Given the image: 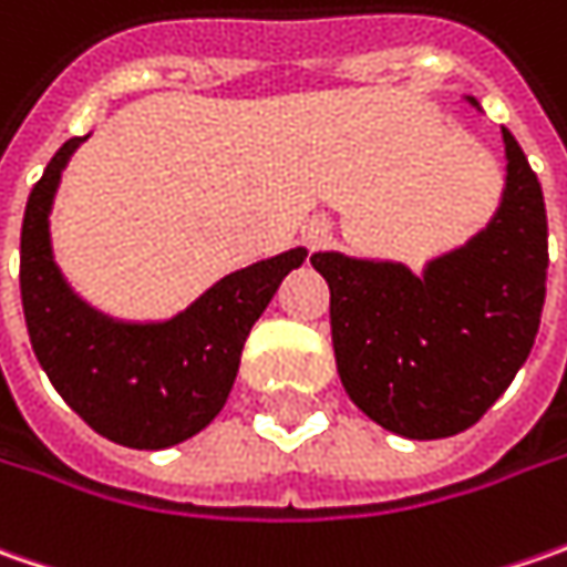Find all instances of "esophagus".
<instances>
[{
    "label": "esophagus",
    "mask_w": 567,
    "mask_h": 567,
    "mask_svg": "<svg viewBox=\"0 0 567 567\" xmlns=\"http://www.w3.org/2000/svg\"><path fill=\"white\" fill-rule=\"evenodd\" d=\"M302 239H306L309 249H316V246H321V243L328 239V227H324L321 220H312L309 227H302Z\"/></svg>",
    "instance_id": "obj_1"
}]
</instances>
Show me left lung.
Listing matches in <instances>:
<instances>
[{
    "label": "left lung",
    "instance_id": "left-lung-1",
    "mask_svg": "<svg viewBox=\"0 0 567 567\" xmlns=\"http://www.w3.org/2000/svg\"><path fill=\"white\" fill-rule=\"evenodd\" d=\"M502 138L508 188L495 220L464 249L435 258L423 277L391 261L312 255L331 290L340 381L369 420L403 439H447L480 423L539 331L546 205L520 144L508 128Z\"/></svg>",
    "mask_w": 567,
    "mask_h": 567
}]
</instances>
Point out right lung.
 I'll return each instance as SVG.
<instances>
[{"instance_id":"right-lung-1","label":"right lung","mask_w":567,"mask_h":567,"mask_svg":"<svg viewBox=\"0 0 567 567\" xmlns=\"http://www.w3.org/2000/svg\"><path fill=\"white\" fill-rule=\"evenodd\" d=\"M81 142L55 151L24 207L21 306L31 347L62 401L103 439L138 451L179 445L224 410L251 324L306 249L229 274L164 324L100 316L69 290L50 251V205Z\"/></svg>"}]
</instances>
